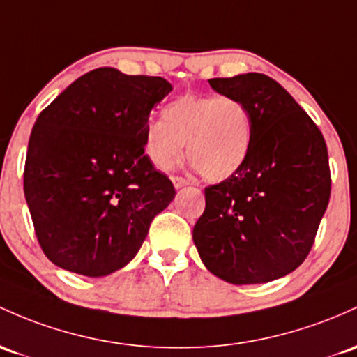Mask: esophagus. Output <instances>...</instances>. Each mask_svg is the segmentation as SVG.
<instances>
[{"label":"esophagus","mask_w":357,"mask_h":357,"mask_svg":"<svg viewBox=\"0 0 357 357\" xmlns=\"http://www.w3.org/2000/svg\"><path fill=\"white\" fill-rule=\"evenodd\" d=\"M172 185H174L176 190H179V188H185L190 185V181L185 178H179V176H174V178H172Z\"/></svg>","instance_id":"34e87169"}]
</instances>
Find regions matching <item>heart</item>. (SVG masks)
<instances>
[{"instance_id": "b5f03b06", "label": "heart", "mask_w": 357, "mask_h": 357, "mask_svg": "<svg viewBox=\"0 0 357 357\" xmlns=\"http://www.w3.org/2000/svg\"><path fill=\"white\" fill-rule=\"evenodd\" d=\"M254 128L248 107L234 96L183 95L162 108V121H151L144 134L149 160L169 169L186 152L191 167L210 181L241 169L252 149Z\"/></svg>"}]
</instances>
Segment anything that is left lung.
<instances>
[{"instance_id":"1","label":"left lung","mask_w":357,"mask_h":357,"mask_svg":"<svg viewBox=\"0 0 357 357\" xmlns=\"http://www.w3.org/2000/svg\"><path fill=\"white\" fill-rule=\"evenodd\" d=\"M252 116L249 159L205 188L193 242L206 269L232 284L268 283L295 271L310 252L331 198L322 132L287 89L266 74L208 79Z\"/></svg>"}]
</instances>
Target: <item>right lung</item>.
<instances>
[{"label":"right lung","mask_w":357,"mask_h":357,"mask_svg":"<svg viewBox=\"0 0 357 357\" xmlns=\"http://www.w3.org/2000/svg\"><path fill=\"white\" fill-rule=\"evenodd\" d=\"M171 91L164 77L98 68L38 115L23 190L38 244L59 268L119 271L174 199L171 179L144 154L149 113Z\"/></svg>","instance_id":"add662e5"}]
</instances>
